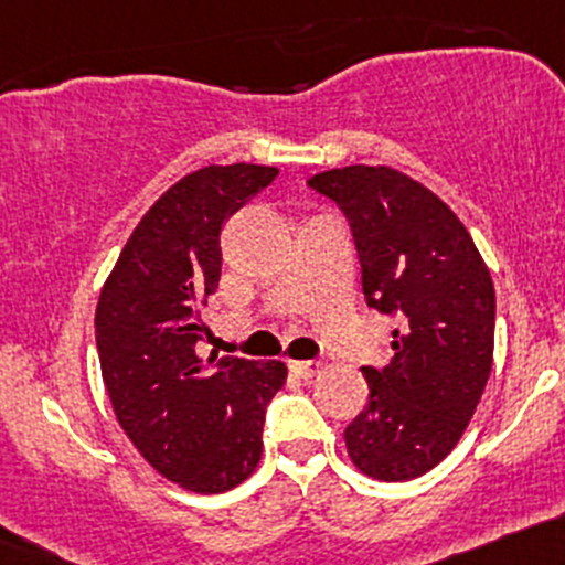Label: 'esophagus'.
Wrapping results in <instances>:
<instances>
[{"label":"esophagus","instance_id":"obj_1","mask_svg":"<svg viewBox=\"0 0 565 565\" xmlns=\"http://www.w3.org/2000/svg\"><path fill=\"white\" fill-rule=\"evenodd\" d=\"M289 370H292L297 377H302V381H308V377H313L316 373H319V362H311V359H302V362L289 364Z\"/></svg>","mask_w":565,"mask_h":565}]
</instances>
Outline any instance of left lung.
<instances>
[{
    "label": "left lung",
    "instance_id": "left-lung-1",
    "mask_svg": "<svg viewBox=\"0 0 565 565\" xmlns=\"http://www.w3.org/2000/svg\"><path fill=\"white\" fill-rule=\"evenodd\" d=\"M308 184L349 220L370 308L399 316L386 367H362L370 402L345 426L359 472L402 482L437 467L477 411L493 364L495 292L461 220L388 166L321 171Z\"/></svg>",
    "mask_w": 565,
    "mask_h": 565
}]
</instances>
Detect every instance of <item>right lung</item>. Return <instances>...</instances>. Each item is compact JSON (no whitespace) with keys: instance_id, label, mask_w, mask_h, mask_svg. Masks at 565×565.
Wrapping results in <instances>:
<instances>
[{"instance_id":"obj_1","label":"right lung","mask_w":565,"mask_h":565,"mask_svg":"<svg viewBox=\"0 0 565 565\" xmlns=\"http://www.w3.org/2000/svg\"><path fill=\"white\" fill-rule=\"evenodd\" d=\"M278 169L206 166L171 184L122 246L96 306L111 411L141 456L192 493H225L257 469L265 407L284 362L201 356V308L222 273L220 235Z\"/></svg>"}]
</instances>
